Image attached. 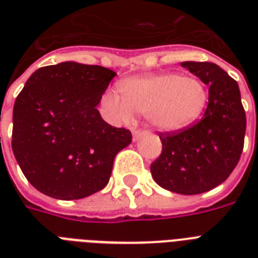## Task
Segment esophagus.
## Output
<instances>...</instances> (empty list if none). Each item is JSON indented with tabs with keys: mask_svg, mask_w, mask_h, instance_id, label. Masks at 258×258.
Wrapping results in <instances>:
<instances>
[{
	"mask_svg": "<svg viewBox=\"0 0 258 258\" xmlns=\"http://www.w3.org/2000/svg\"><path fill=\"white\" fill-rule=\"evenodd\" d=\"M147 134V131H145V130H137L134 128L133 130V138H134V142H137L138 139L141 137H143V135H146Z\"/></svg>",
	"mask_w": 258,
	"mask_h": 258,
	"instance_id": "obj_1",
	"label": "esophagus"
}]
</instances>
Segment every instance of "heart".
Segmentation results:
<instances>
[{"instance_id": "heart-1", "label": "heart", "mask_w": 258, "mask_h": 258, "mask_svg": "<svg viewBox=\"0 0 258 258\" xmlns=\"http://www.w3.org/2000/svg\"><path fill=\"white\" fill-rule=\"evenodd\" d=\"M119 92L104 96L105 107L123 121L134 112L143 113L159 131H178L196 121L204 112L209 99L208 88L196 76L178 74L143 75L124 79Z\"/></svg>"}]
</instances>
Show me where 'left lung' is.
Instances as JSON below:
<instances>
[{"label": "left lung", "mask_w": 258, "mask_h": 258, "mask_svg": "<svg viewBox=\"0 0 258 258\" xmlns=\"http://www.w3.org/2000/svg\"><path fill=\"white\" fill-rule=\"evenodd\" d=\"M209 86L204 117L188 128L161 134L162 154L150 170L161 187L184 196L217 187L244 149L246 116L238 84L214 62H180Z\"/></svg>", "instance_id": "8db88e82"}]
</instances>
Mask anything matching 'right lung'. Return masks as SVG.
Returning a JSON list of instances; mask_svg holds the SVG:
<instances>
[{"label": "right lung", "mask_w": 258, "mask_h": 258, "mask_svg": "<svg viewBox=\"0 0 258 258\" xmlns=\"http://www.w3.org/2000/svg\"><path fill=\"white\" fill-rule=\"evenodd\" d=\"M113 71L64 61L30 75L13 108L12 149L30 184L56 200H80L107 186L128 130L103 120L97 104Z\"/></svg>", "instance_id": "right-lung-1"}]
</instances>
